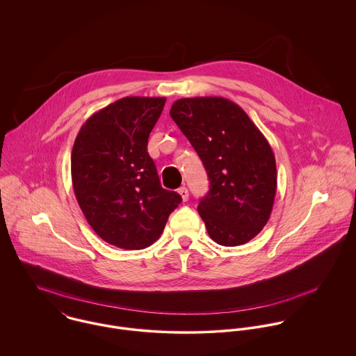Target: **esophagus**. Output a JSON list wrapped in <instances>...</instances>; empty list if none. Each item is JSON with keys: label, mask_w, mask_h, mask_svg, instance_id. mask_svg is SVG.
Wrapping results in <instances>:
<instances>
[{"label": "esophagus", "mask_w": 356, "mask_h": 356, "mask_svg": "<svg viewBox=\"0 0 356 356\" xmlns=\"http://www.w3.org/2000/svg\"><path fill=\"white\" fill-rule=\"evenodd\" d=\"M178 193H179V196L182 197L184 202H188V199H189V192H188V189H186L185 186L179 188V189H178Z\"/></svg>", "instance_id": "esophagus-1"}]
</instances>
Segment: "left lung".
Returning a JSON list of instances; mask_svg holds the SVG:
<instances>
[{"label":"left lung","instance_id":"1","mask_svg":"<svg viewBox=\"0 0 356 356\" xmlns=\"http://www.w3.org/2000/svg\"><path fill=\"white\" fill-rule=\"evenodd\" d=\"M170 115L200 156L209 179L197 207L209 237L225 247L248 243L266 226L275 199L270 144L245 111L223 97L181 99Z\"/></svg>","mask_w":356,"mask_h":356}]
</instances>
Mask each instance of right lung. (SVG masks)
Wrapping results in <instances>:
<instances>
[{
  "label": "right lung",
  "mask_w": 356,
  "mask_h": 356,
  "mask_svg": "<svg viewBox=\"0 0 356 356\" xmlns=\"http://www.w3.org/2000/svg\"><path fill=\"white\" fill-rule=\"evenodd\" d=\"M164 97H124L93 113L71 153L78 204L102 240L122 250H144L160 237L182 202L163 189L148 138Z\"/></svg>",
  "instance_id": "add662e5"
}]
</instances>
